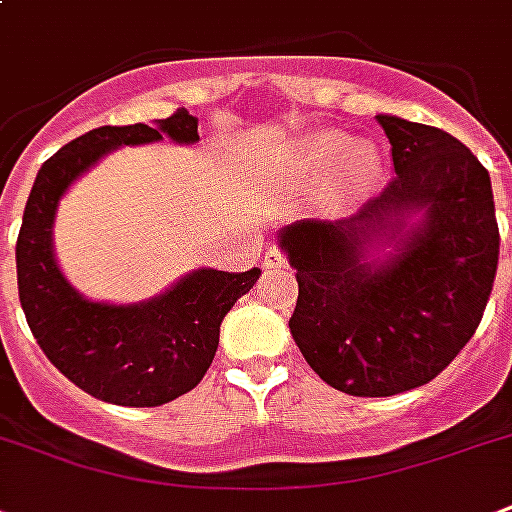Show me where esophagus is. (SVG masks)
<instances>
[{
	"label": "esophagus",
	"instance_id": "1",
	"mask_svg": "<svg viewBox=\"0 0 512 512\" xmlns=\"http://www.w3.org/2000/svg\"><path fill=\"white\" fill-rule=\"evenodd\" d=\"M287 255H284V252H281V249H276V247H271L268 249V252H265V257H263V268L268 273H273V271H284V268H287Z\"/></svg>",
	"mask_w": 512,
	"mask_h": 512
}]
</instances>
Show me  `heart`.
Instances as JSON below:
<instances>
[{"label":"heart","instance_id":"obj_1","mask_svg":"<svg viewBox=\"0 0 512 512\" xmlns=\"http://www.w3.org/2000/svg\"><path fill=\"white\" fill-rule=\"evenodd\" d=\"M345 150H348V140L342 138L340 132H324L305 146L303 162L316 175H327L340 164ZM342 175H345L348 188H364V185L372 183V177L377 175V156H374L372 148L358 146L349 151L346 162L342 163Z\"/></svg>","mask_w":512,"mask_h":512}]
</instances>
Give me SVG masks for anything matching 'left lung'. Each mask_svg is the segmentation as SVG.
<instances>
[{"instance_id": "8db88e82", "label": "left lung", "mask_w": 512, "mask_h": 512, "mask_svg": "<svg viewBox=\"0 0 512 512\" xmlns=\"http://www.w3.org/2000/svg\"><path fill=\"white\" fill-rule=\"evenodd\" d=\"M377 122L396 170L388 188L348 220L279 233L300 287L297 348L327 385L366 398L420 388L452 364L484 319L500 260L492 180L470 148L428 124ZM380 246L394 252L372 258Z\"/></svg>"}]
</instances>
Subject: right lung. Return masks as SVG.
<instances>
[{
    "label": "right lung",
    "mask_w": 512,
    "mask_h": 512,
    "mask_svg": "<svg viewBox=\"0 0 512 512\" xmlns=\"http://www.w3.org/2000/svg\"><path fill=\"white\" fill-rule=\"evenodd\" d=\"M162 135L196 143L199 119L177 108L156 127L108 124L66 143L36 175L15 244L20 305L44 356L76 388L119 406H162L196 388L215 358L220 321L260 279V268H199L148 303L108 305L82 297L60 273L52 220L68 185L108 151Z\"/></svg>",
    "instance_id": "add662e5"
}]
</instances>
